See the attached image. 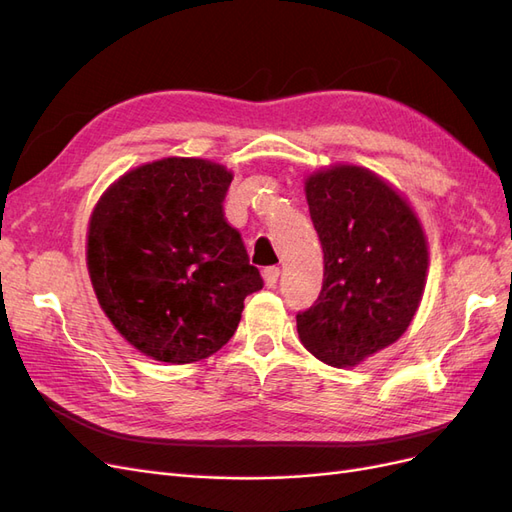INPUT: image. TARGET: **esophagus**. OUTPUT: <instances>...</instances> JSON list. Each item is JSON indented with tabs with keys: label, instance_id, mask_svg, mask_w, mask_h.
Masks as SVG:
<instances>
[{
	"label": "esophagus",
	"instance_id": "obj_1",
	"mask_svg": "<svg viewBox=\"0 0 512 512\" xmlns=\"http://www.w3.org/2000/svg\"><path fill=\"white\" fill-rule=\"evenodd\" d=\"M262 280H265L267 288H273L277 284V280H280V269H277V267H267L265 271H262Z\"/></svg>",
	"mask_w": 512,
	"mask_h": 512
}]
</instances>
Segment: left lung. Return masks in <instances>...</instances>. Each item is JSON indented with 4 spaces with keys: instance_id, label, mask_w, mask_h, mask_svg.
<instances>
[{
    "instance_id": "obj_1",
    "label": "left lung",
    "mask_w": 512,
    "mask_h": 512,
    "mask_svg": "<svg viewBox=\"0 0 512 512\" xmlns=\"http://www.w3.org/2000/svg\"><path fill=\"white\" fill-rule=\"evenodd\" d=\"M324 252L318 301L297 316L301 344L331 367H356L404 335L423 301L429 243L393 183L356 164L305 177Z\"/></svg>"
}]
</instances>
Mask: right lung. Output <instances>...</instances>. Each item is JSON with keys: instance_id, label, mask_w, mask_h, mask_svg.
Returning a JSON list of instances; mask_svg holds the SVG:
<instances>
[{"instance_id": "obj_1", "label": "right lung", "mask_w": 512, "mask_h": 512, "mask_svg": "<svg viewBox=\"0 0 512 512\" xmlns=\"http://www.w3.org/2000/svg\"><path fill=\"white\" fill-rule=\"evenodd\" d=\"M232 170L170 156L115 179L91 211L87 271L117 333L153 361L209 359L235 335L262 288L239 232L224 220Z\"/></svg>"}]
</instances>
